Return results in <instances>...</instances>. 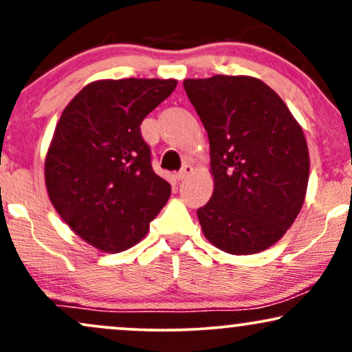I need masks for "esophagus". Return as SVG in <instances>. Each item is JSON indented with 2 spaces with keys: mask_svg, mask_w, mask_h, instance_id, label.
Here are the masks:
<instances>
[{
  "mask_svg": "<svg viewBox=\"0 0 352 352\" xmlns=\"http://www.w3.org/2000/svg\"><path fill=\"white\" fill-rule=\"evenodd\" d=\"M192 172H193L192 165H190V164H184V167H182L180 170H179V173H177V179H179V180L187 179V177H188Z\"/></svg>",
  "mask_w": 352,
  "mask_h": 352,
  "instance_id": "obj_1",
  "label": "esophagus"
}]
</instances>
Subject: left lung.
I'll return each instance as SVG.
<instances>
[{
	"label": "left lung",
	"instance_id": "left-lung-1",
	"mask_svg": "<svg viewBox=\"0 0 352 352\" xmlns=\"http://www.w3.org/2000/svg\"><path fill=\"white\" fill-rule=\"evenodd\" d=\"M208 134L215 180L197 210L204 235L221 252L252 254L276 243L296 220L309 179L305 134L263 80L250 76L185 79Z\"/></svg>",
	"mask_w": 352,
	"mask_h": 352
}]
</instances>
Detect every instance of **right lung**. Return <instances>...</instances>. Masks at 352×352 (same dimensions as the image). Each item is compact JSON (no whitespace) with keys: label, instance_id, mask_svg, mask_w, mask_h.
Returning a JSON list of instances; mask_svg holds the SVG:
<instances>
[{"label":"right lung","instance_id":"add662e5","mask_svg":"<svg viewBox=\"0 0 352 352\" xmlns=\"http://www.w3.org/2000/svg\"><path fill=\"white\" fill-rule=\"evenodd\" d=\"M175 86V79L96 80L60 114L44 164L47 195L72 232L102 252L139 243L170 197L140 124Z\"/></svg>","mask_w":352,"mask_h":352}]
</instances>
